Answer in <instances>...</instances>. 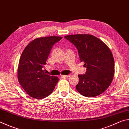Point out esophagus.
<instances>
[{"mask_svg":"<svg viewBox=\"0 0 129 129\" xmlns=\"http://www.w3.org/2000/svg\"><path fill=\"white\" fill-rule=\"evenodd\" d=\"M61 76L62 78H68V77H69L70 76H71V75H67V76H65V75H61Z\"/></svg>","mask_w":129,"mask_h":129,"instance_id":"34e87169","label":"esophagus"}]
</instances>
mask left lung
Here are the masks:
<instances>
[{"label":"left lung","instance_id":"left-lung-1","mask_svg":"<svg viewBox=\"0 0 129 129\" xmlns=\"http://www.w3.org/2000/svg\"><path fill=\"white\" fill-rule=\"evenodd\" d=\"M64 38L77 48L80 61L86 66L85 74L78 75L77 90L86 97L104 93L112 83L114 74V60L110 49L91 35H71Z\"/></svg>","mask_w":129,"mask_h":129}]
</instances>
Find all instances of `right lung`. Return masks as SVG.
<instances>
[{"label":"right lung","instance_id":"1","mask_svg":"<svg viewBox=\"0 0 129 129\" xmlns=\"http://www.w3.org/2000/svg\"><path fill=\"white\" fill-rule=\"evenodd\" d=\"M62 38L42 37L35 39L26 46L19 60L17 78L28 95L43 99L52 93L58 81L57 77L47 75L43 67L53 45Z\"/></svg>","mask_w":129,"mask_h":129}]
</instances>
